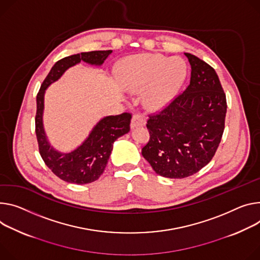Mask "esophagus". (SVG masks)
<instances>
[{"mask_svg":"<svg viewBox=\"0 0 260 260\" xmlns=\"http://www.w3.org/2000/svg\"><path fill=\"white\" fill-rule=\"evenodd\" d=\"M145 125V120L143 119V117L140 114H135L132 117V121H131V128H135L138 126H143Z\"/></svg>","mask_w":260,"mask_h":260,"instance_id":"34e87169","label":"esophagus"}]
</instances>
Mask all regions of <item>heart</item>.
Listing matches in <instances>:
<instances>
[{
  "instance_id": "b5f03b06",
  "label": "heart",
  "mask_w": 260,
  "mask_h": 260,
  "mask_svg": "<svg viewBox=\"0 0 260 260\" xmlns=\"http://www.w3.org/2000/svg\"><path fill=\"white\" fill-rule=\"evenodd\" d=\"M187 74L186 63L179 57L157 54L127 58L121 67L119 81L133 92L146 90L144 102L151 110H162L178 95Z\"/></svg>"
}]
</instances>
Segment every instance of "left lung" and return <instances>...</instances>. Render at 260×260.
<instances>
[{
    "mask_svg": "<svg viewBox=\"0 0 260 260\" xmlns=\"http://www.w3.org/2000/svg\"><path fill=\"white\" fill-rule=\"evenodd\" d=\"M191 65L187 88L147 121L150 140L142 155L153 171L167 178H185L211 160L221 142L226 95L215 69L184 53Z\"/></svg>",
    "mask_w": 260,
    "mask_h": 260,
    "instance_id": "left-lung-1",
    "label": "left lung"
}]
</instances>
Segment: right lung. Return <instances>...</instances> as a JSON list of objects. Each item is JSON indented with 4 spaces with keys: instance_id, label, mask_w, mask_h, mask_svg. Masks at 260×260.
I'll return each instance as SVG.
<instances>
[{
    "instance_id": "add662e5",
    "label": "right lung",
    "mask_w": 260,
    "mask_h": 260,
    "mask_svg": "<svg viewBox=\"0 0 260 260\" xmlns=\"http://www.w3.org/2000/svg\"><path fill=\"white\" fill-rule=\"evenodd\" d=\"M110 54H112L111 50L83 52L59 60L52 67L37 94L35 124L40 155L54 174L70 183L86 184L101 177L110 158L114 142L129 132L132 115L122 113L103 117L79 146L64 152L55 148L46 136L43 125L44 94L46 89L59 81L70 67L81 62L101 67Z\"/></svg>"
}]
</instances>
